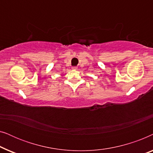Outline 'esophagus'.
<instances>
[{
	"label": "esophagus",
	"mask_w": 153,
	"mask_h": 153,
	"mask_svg": "<svg viewBox=\"0 0 153 153\" xmlns=\"http://www.w3.org/2000/svg\"><path fill=\"white\" fill-rule=\"evenodd\" d=\"M72 69H73V70H76L77 68H76V67H74V68H72Z\"/></svg>",
	"instance_id": "obj_1"
}]
</instances>
